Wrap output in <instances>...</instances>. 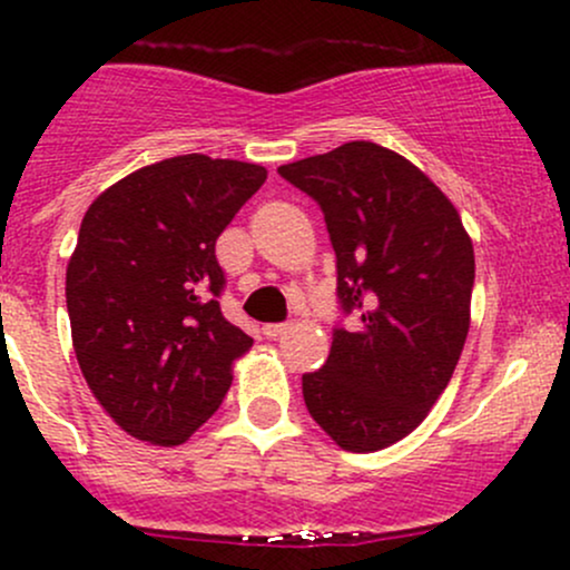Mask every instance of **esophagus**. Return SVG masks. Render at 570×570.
<instances>
[{
  "instance_id": "1",
  "label": "esophagus",
  "mask_w": 570,
  "mask_h": 570,
  "mask_svg": "<svg viewBox=\"0 0 570 570\" xmlns=\"http://www.w3.org/2000/svg\"><path fill=\"white\" fill-rule=\"evenodd\" d=\"M286 332H289V324H284V322H281V324H265L263 326V335L271 337V340L286 335Z\"/></svg>"
}]
</instances>
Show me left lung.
I'll return each mask as SVG.
<instances>
[{
	"mask_svg": "<svg viewBox=\"0 0 570 570\" xmlns=\"http://www.w3.org/2000/svg\"><path fill=\"white\" fill-rule=\"evenodd\" d=\"M322 206L343 313L330 358L303 375L313 421L351 453L415 431L453 377L469 335L474 246L455 206L407 158L372 141L278 168Z\"/></svg>",
	"mask_w": 570,
	"mask_h": 570,
	"instance_id": "1",
	"label": "left lung"
}]
</instances>
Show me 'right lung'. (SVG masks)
<instances>
[{
	"instance_id": "1",
	"label": "right lung",
	"mask_w": 570,
	"mask_h": 570,
	"mask_svg": "<svg viewBox=\"0 0 570 570\" xmlns=\"http://www.w3.org/2000/svg\"><path fill=\"white\" fill-rule=\"evenodd\" d=\"M263 166L179 155L128 174L85 212L67 267L77 362L130 436L181 444L217 412L254 340L222 316L217 238Z\"/></svg>"
}]
</instances>
